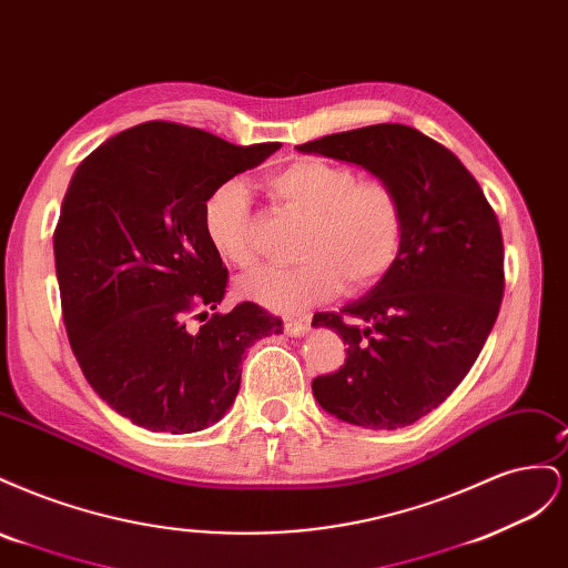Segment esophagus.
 <instances>
[{"mask_svg":"<svg viewBox=\"0 0 568 568\" xmlns=\"http://www.w3.org/2000/svg\"><path fill=\"white\" fill-rule=\"evenodd\" d=\"M307 329H311V320L303 317V320H286L284 322V332L288 336H303L307 334Z\"/></svg>","mask_w":568,"mask_h":568,"instance_id":"obj_1","label":"esophagus"}]
</instances>
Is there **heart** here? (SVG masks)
<instances>
[{
	"label": "heart",
	"mask_w": 568,
	"mask_h": 568,
	"mask_svg": "<svg viewBox=\"0 0 568 568\" xmlns=\"http://www.w3.org/2000/svg\"><path fill=\"white\" fill-rule=\"evenodd\" d=\"M267 186L284 209L311 220L294 267H261L239 280V294L272 313L294 315L334 296L346 282L363 291L398 261L405 242V209L388 182H359L351 165L298 159L277 170ZM203 230L222 261L255 263V232L246 186L230 180L203 203Z\"/></svg>",
	"instance_id": "heart-1"
}]
</instances>
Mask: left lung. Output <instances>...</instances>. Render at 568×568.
I'll return each instance as SVG.
<instances>
[{"instance_id":"8db88e82","label":"left lung","mask_w":568,"mask_h":568,"mask_svg":"<svg viewBox=\"0 0 568 568\" xmlns=\"http://www.w3.org/2000/svg\"><path fill=\"white\" fill-rule=\"evenodd\" d=\"M296 149L367 170L405 209L393 267L341 313L313 317L348 346L346 365L313 382L315 400L332 417L376 432L415 424L467 376L500 313L497 217L455 153L415 128L382 123Z\"/></svg>"}]
</instances>
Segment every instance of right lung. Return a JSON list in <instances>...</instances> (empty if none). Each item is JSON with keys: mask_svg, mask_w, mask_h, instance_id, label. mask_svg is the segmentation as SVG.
I'll list each match as a JSON object with an SVG mask.
<instances>
[{"mask_svg": "<svg viewBox=\"0 0 568 568\" xmlns=\"http://www.w3.org/2000/svg\"><path fill=\"white\" fill-rule=\"evenodd\" d=\"M280 146L153 120L78 165L54 232L63 322L84 379L132 424L175 436L213 426L236 398L246 348L282 334L255 303L217 313L227 267L203 230L213 189ZM199 310L192 333L183 320Z\"/></svg>", "mask_w": 568, "mask_h": 568, "instance_id": "1", "label": "right lung"}]
</instances>
